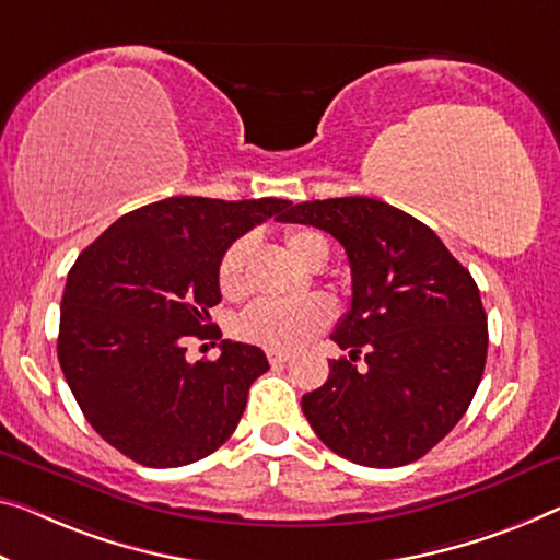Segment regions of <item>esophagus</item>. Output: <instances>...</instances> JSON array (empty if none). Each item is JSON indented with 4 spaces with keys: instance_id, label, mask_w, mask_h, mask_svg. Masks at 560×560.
<instances>
[{
    "instance_id": "1",
    "label": "esophagus",
    "mask_w": 560,
    "mask_h": 560,
    "mask_svg": "<svg viewBox=\"0 0 560 560\" xmlns=\"http://www.w3.org/2000/svg\"><path fill=\"white\" fill-rule=\"evenodd\" d=\"M266 357H269L271 364H283V362L289 360V352H283V349H269V352H266Z\"/></svg>"
}]
</instances>
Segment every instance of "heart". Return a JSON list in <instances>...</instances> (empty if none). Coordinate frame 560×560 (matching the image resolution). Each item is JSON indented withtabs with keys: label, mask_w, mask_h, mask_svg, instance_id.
<instances>
[{
	"label": "heart",
	"mask_w": 560,
	"mask_h": 560,
	"mask_svg": "<svg viewBox=\"0 0 560 560\" xmlns=\"http://www.w3.org/2000/svg\"><path fill=\"white\" fill-rule=\"evenodd\" d=\"M289 252L308 269H322L329 258V241L314 229H289L283 233ZM252 238H236L219 261V289L223 296H241L246 289L244 266ZM331 322V306L319 296L299 302H256L238 316L241 339L269 349H296L312 341Z\"/></svg>",
	"instance_id": "1"
}]
</instances>
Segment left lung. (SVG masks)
Wrapping results in <instances>:
<instances>
[{
    "label": "left lung",
    "mask_w": 560,
    "mask_h": 560,
    "mask_svg": "<svg viewBox=\"0 0 560 560\" xmlns=\"http://www.w3.org/2000/svg\"><path fill=\"white\" fill-rule=\"evenodd\" d=\"M279 221L331 233L352 269V304L331 334L349 360H331L329 380L302 397L308 424L357 465L420 460L460 422L486 370L478 283L435 231L377 198L306 200Z\"/></svg>",
    "instance_id": "8db88e82"
}]
</instances>
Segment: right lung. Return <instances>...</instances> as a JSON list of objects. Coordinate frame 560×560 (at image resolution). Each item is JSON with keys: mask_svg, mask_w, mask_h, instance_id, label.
Returning a JSON list of instances; mask_svg holds the SVG:
<instances>
[{"mask_svg": "<svg viewBox=\"0 0 560 560\" xmlns=\"http://www.w3.org/2000/svg\"><path fill=\"white\" fill-rule=\"evenodd\" d=\"M289 206L173 196L120 215L78 256L57 357L82 415L125 457L180 467L233 435L266 354L223 339L219 360L190 364L186 341L211 337L223 252Z\"/></svg>", "mask_w": 560, "mask_h": 560, "instance_id": "right-lung-1", "label": "right lung"}]
</instances>
